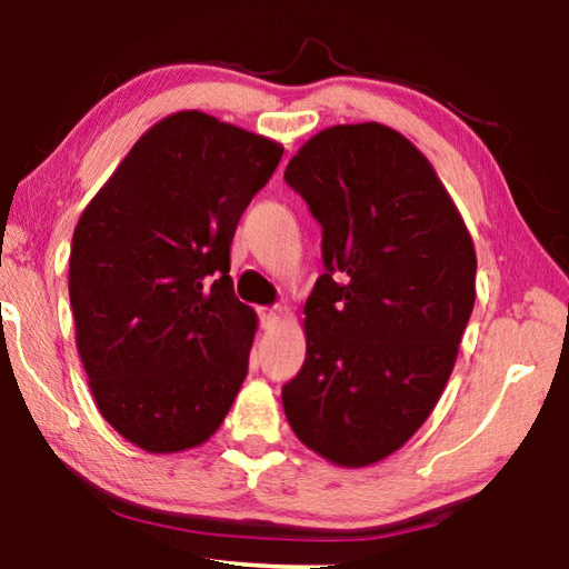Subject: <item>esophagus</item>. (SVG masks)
I'll return each mask as SVG.
<instances>
[{"label": "esophagus", "mask_w": 569, "mask_h": 569, "mask_svg": "<svg viewBox=\"0 0 569 569\" xmlns=\"http://www.w3.org/2000/svg\"><path fill=\"white\" fill-rule=\"evenodd\" d=\"M283 316H286V308H281V306L263 308V311H261V326H263L266 331H273L276 326L283 321Z\"/></svg>", "instance_id": "1"}]
</instances>
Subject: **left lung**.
Listing matches in <instances>:
<instances>
[{
  "mask_svg": "<svg viewBox=\"0 0 569 569\" xmlns=\"http://www.w3.org/2000/svg\"><path fill=\"white\" fill-rule=\"evenodd\" d=\"M283 178L323 228L326 266L303 306L286 419L331 465H377L451 377L477 296L475 243L427 156L381 122L316 132Z\"/></svg>",
  "mask_w": 569,
  "mask_h": 569,
  "instance_id": "left-lung-1",
  "label": "left lung"
}]
</instances>
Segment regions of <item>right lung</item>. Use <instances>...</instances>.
<instances>
[{"label":"right lung","mask_w":569,"mask_h":569,"mask_svg":"<svg viewBox=\"0 0 569 569\" xmlns=\"http://www.w3.org/2000/svg\"><path fill=\"white\" fill-rule=\"evenodd\" d=\"M283 146L180 110L140 134L72 236L74 343L104 421L150 455L206 445L248 373L258 316L230 243Z\"/></svg>","instance_id":"1"}]
</instances>
